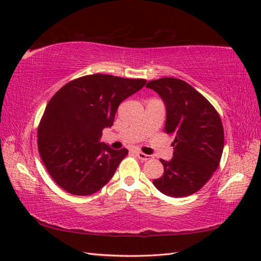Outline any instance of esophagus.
<instances>
[{"label": "esophagus", "instance_id": "34e87169", "mask_svg": "<svg viewBox=\"0 0 261 261\" xmlns=\"http://www.w3.org/2000/svg\"><path fill=\"white\" fill-rule=\"evenodd\" d=\"M137 155H138V158L140 159V160H142V161H148V160H150L151 159V156L150 155H148V154H145V153H143V152H137Z\"/></svg>", "mask_w": 261, "mask_h": 261}]
</instances>
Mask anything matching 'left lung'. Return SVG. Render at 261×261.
<instances>
[{
  "instance_id": "8db88e82",
  "label": "left lung",
  "mask_w": 261,
  "mask_h": 261,
  "mask_svg": "<svg viewBox=\"0 0 261 261\" xmlns=\"http://www.w3.org/2000/svg\"><path fill=\"white\" fill-rule=\"evenodd\" d=\"M166 106L164 131L174 135L173 159L163 164V175L153 179L155 188L172 197L194 194L218 168L224 149V128L217 110L202 93L184 80L164 77L151 80Z\"/></svg>"
}]
</instances>
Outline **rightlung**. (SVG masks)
<instances>
[{
	"instance_id": "obj_1",
	"label": "right lung",
	"mask_w": 261,
	"mask_h": 261,
	"mask_svg": "<svg viewBox=\"0 0 261 261\" xmlns=\"http://www.w3.org/2000/svg\"><path fill=\"white\" fill-rule=\"evenodd\" d=\"M145 79L93 73L71 80L51 97L37 129L42 161L54 182L72 195H91L110 181L128 150L101 144L119 105Z\"/></svg>"
}]
</instances>
